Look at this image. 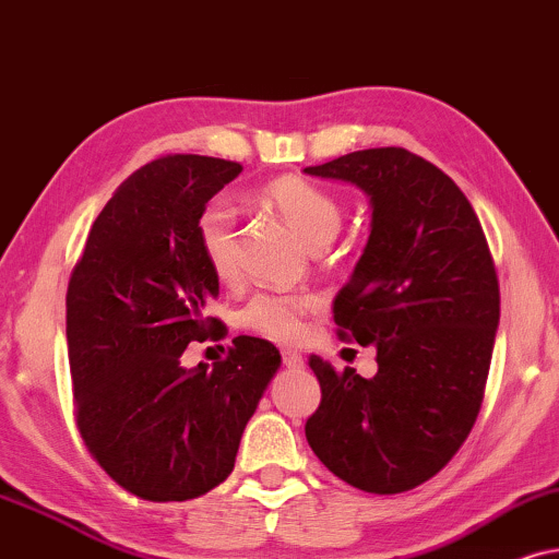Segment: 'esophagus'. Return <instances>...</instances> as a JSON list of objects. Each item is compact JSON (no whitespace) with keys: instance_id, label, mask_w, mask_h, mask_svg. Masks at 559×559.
<instances>
[{"instance_id":"obj_1","label":"esophagus","mask_w":559,"mask_h":559,"mask_svg":"<svg viewBox=\"0 0 559 559\" xmlns=\"http://www.w3.org/2000/svg\"><path fill=\"white\" fill-rule=\"evenodd\" d=\"M284 366L288 370H301L307 362H304L301 353H294V349H284Z\"/></svg>"}]
</instances>
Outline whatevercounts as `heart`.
Returning <instances> with one entry per match:
<instances>
[{
    "label": "heart",
    "instance_id": "obj_1",
    "mask_svg": "<svg viewBox=\"0 0 559 559\" xmlns=\"http://www.w3.org/2000/svg\"><path fill=\"white\" fill-rule=\"evenodd\" d=\"M260 202L278 214L307 248H324L340 233L342 210L337 199L317 183L299 176H281L258 191ZM199 248L219 281L235 278L237 273V235L235 214L227 204L214 202L199 214ZM314 301L301 294H258L240 311V322L248 330L275 342H294L304 332V317Z\"/></svg>",
    "mask_w": 559,
    "mask_h": 559
}]
</instances>
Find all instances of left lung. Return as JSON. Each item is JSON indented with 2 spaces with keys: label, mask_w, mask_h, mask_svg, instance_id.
I'll list each match as a JSON object with an SVG mask.
<instances>
[{
  "label": "left lung",
  "mask_w": 559,
  "mask_h": 559,
  "mask_svg": "<svg viewBox=\"0 0 559 559\" xmlns=\"http://www.w3.org/2000/svg\"><path fill=\"white\" fill-rule=\"evenodd\" d=\"M307 176L353 183L370 235L334 299L342 337L376 347L378 373L309 366L322 404L307 421L314 455L349 486L404 493L450 463L471 435L501 317L486 235L448 174L404 147L347 153Z\"/></svg>",
  "instance_id": "8db88e82"
}]
</instances>
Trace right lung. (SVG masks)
<instances>
[{"mask_svg": "<svg viewBox=\"0 0 559 559\" xmlns=\"http://www.w3.org/2000/svg\"><path fill=\"white\" fill-rule=\"evenodd\" d=\"M242 166L168 155L135 170L88 233L66 294L76 424L111 480L145 501H189L233 473L258 401L281 368L260 337L183 368L189 342L222 337L206 317L219 278L197 222Z\"/></svg>", "mask_w": 559, "mask_h": 559, "instance_id": "1", "label": "right lung"}]
</instances>
